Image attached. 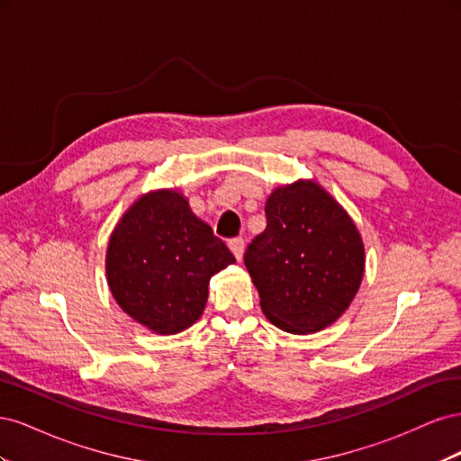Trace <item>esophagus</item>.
<instances>
[{
  "instance_id": "esophagus-1",
  "label": "esophagus",
  "mask_w": 461,
  "mask_h": 461,
  "mask_svg": "<svg viewBox=\"0 0 461 461\" xmlns=\"http://www.w3.org/2000/svg\"><path fill=\"white\" fill-rule=\"evenodd\" d=\"M229 248H230V252L234 254V258L240 261L242 256H244V248H246L244 240H242V239H232V240L229 242Z\"/></svg>"
}]
</instances>
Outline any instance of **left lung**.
<instances>
[{
  "label": "left lung",
  "instance_id": "8db88e82",
  "mask_svg": "<svg viewBox=\"0 0 461 461\" xmlns=\"http://www.w3.org/2000/svg\"><path fill=\"white\" fill-rule=\"evenodd\" d=\"M267 227L244 263L263 315L294 334L327 329L350 308L366 273V248L346 209L317 180L276 186Z\"/></svg>",
  "mask_w": 461,
  "mask_h": 461
}]
</instances>
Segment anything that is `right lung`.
Segmentation results:
<instances>
[{
  "mask_svg": "<svg viewBox=\"0 0 461 461\" xmlns=\"http://www.w3.org/2000/svg\"><path fill=\"white\" fill-rule=\"evenodd\" d=\"M234 263L225 242L194 215L178 188L142 194L109 236L105 278L119 308L156 334L202 317L209 278Z\"/></svg>",
  "mask_w": 461,
  "mask_h": 461,
  "instance_id": "obj_1",
  "label": "right lung"
}]
</instances>
